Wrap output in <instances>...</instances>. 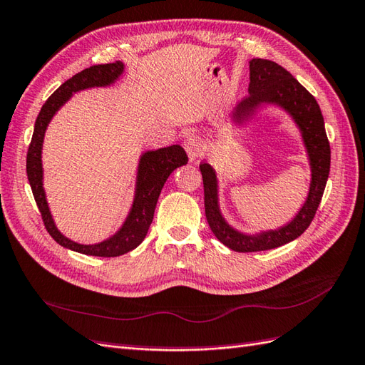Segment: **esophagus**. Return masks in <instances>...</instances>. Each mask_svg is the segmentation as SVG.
<instances>
[{"label": "esophagus", "instance_id": "1", "mask_svg": "<svg viewBox=\"0 0 365 365\" xmlns=\"http://www.w3.org/2000/svg\"><path fill=\"white\" fill-rule=\"evenodd\" d=\"M183 144H185L186 152H188L190 158L196 160L199 152H200V140L196 137V135H186L183 140Z\"/></svg>", "mask_w": 365, "mask_h": 365}]
</instances>
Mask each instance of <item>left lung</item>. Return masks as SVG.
<instances>
[{"instance_id":"left-lung-1","label":"left lung","mask_w":365,"mask_h":365,"mask_svg":"<svg viewBox=\"0 0 365 365\" xmlns=\"http://www.w3.org/2000/svg\"><path fill=\"white\" fill-rule=\"evenodd\" d=\"M249 93L250 95L245 96L236 107L235 116L240 121L247 120L262 103L278 104L287 110L302 130L311 162L312 179L307 202L289 224L278 228V230L249 236L233 230L224 221L217 205L216 174L208 163H200L199 168L203 180L205 216L211 232L228 249L242 253L279 247V245L299 238L307 230L314 219L322 196H324L329 174V162H331V149H329L324 116H322L317 101L289 71H286L282 65L272 61L252 58Z\"/></svg>"}]
</instances>
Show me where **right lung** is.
Masks as SVG:
<instances>
[{
	"instance_id": "add662e5",
	"label": "right lung",
	"mask_w": 365,
	"mask_h": 365,
	"mask_svg": "<svg viewBox=\"0 0 365 365\" xmlns=\"http://www.w3.org/2000/svg\"><path fill=\"white\" fill-rule=\"evenodd\" d=\"M124 70V65L116 61L113 63H104V65H93L86 70L74 74L71 79L63 82L53 95L48 98L46 103L41 107L40 113L34 125L32 140L28 149L26 157V174L29 179L31 190L34 194V199L37 202V207L40 210L41 219H43L45 228L56 242L66 249H71L74 252L83 253V255L91 257H120L124 253L138 247L141 241L146 238V233L154 219V211L160 192H162L163 185L175 168L188 163V155L179 144H173L169 148H162L157 150H149L143 154L138 166V182H137V192H135V200L129 216H127L121 230L118 232L112 238L99 242L95 245H83L78 244L71 240L65 238V236L57 230L53 217H51L43 183H41V143H43L46 125L49 124L51 118L61 108L73 93L90 88V87H106L113 83L120 78Z\"/></svg>"
}]
</instances>
